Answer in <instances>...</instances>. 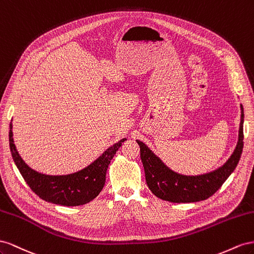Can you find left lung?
I'll use <instances>...</instances> for the list:
<instances>
[{
	"instance_id": "obj_1",
	"label": "left lung",
	"mask_w": 254,
	"mask_h": 254,
	"mask_svg": "<svg viewBox=\"0 0 254 254\" xmlns=\"http://www.w3.org/2000/svg\"><path fill=\"white\" fill-rule=\"evenodd\" d=\"M237 146L233 154L222 167L206 175L187 177L170 170L143 142L136 140L140 147V158L143 165L146 182L157 198L173 203H190L205 200L219 190L229 176L234 171L244 147V108Z\"/></svg>"
}]
</instances>
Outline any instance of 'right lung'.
<instances>
[{"label":"right lung","instance_id":"right-lung-1","mask_svg":"<svg viewBox=\"0 0 254 254\" xmlns=\"http://www.w3.org/2000/svg\"><path fill=\"white\" fill-rule=\"evenodd\" d=\"M9 147L13 162L21 176L31 190L42 200L64 206H76L88 203L102 190L105 184V176L108 165L122 146L121 139L108 148L96 162L88 167L68 176H46L31 169L18 154L12 138V125H9Z\"/></svg>","mask_w":254,"mask_h":254}]
</instances>
